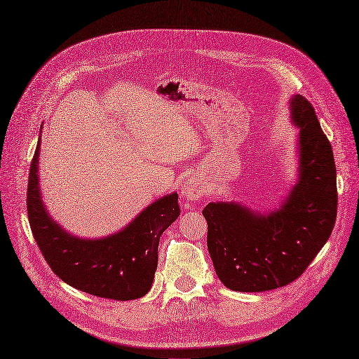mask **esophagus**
<instances>
[{"label":"esophagus","instance_id":"34e87169","mask_svg":"<svg viewBox=\"0 0 359 359\" xmlns=\"http://www.w3.org/2000/svg\"><path fill=\"white\" fill-rule=\"evenodd\" d=\"M180 195L184 200V203H187V207H192L196 201H200L201 196H203L201 183L194 177H188L187 180H183V183H182Z\"/></svg>","mask_w":359,"mask_h":359}]
</instances>
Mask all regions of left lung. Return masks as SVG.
I'll use <instances>...</instances> for the list:
<instances>
[{
    "label": "left lung",
    "mask_w": 359,
    "mask_h": 359,
    "mask_svg": "<svg viewBox=\"0 0 359 359\" xmlns=\"http://www.w3.org/2000/svg\"><path fill=\"white\" fill-rule=\"evenodd\" d=\"M297 127V180L281 205L262 213L238 201L210 203L207 247L224 287L260 293L284 287L304 272L328 241L337 215L336 164L309 100L290 99Z\"/></svg>",
    "instance_id": "1"
}]
</instances>
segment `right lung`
<instances>
[{
	"mask_svg": "<svg viewBox=\"0 0 359 359\" xmlns=\"http://www.w3.org/2000/svg\"><path fill=\"white\" fill-rule=\"evenodd\" d=\"M39 135L29 170L28 217L35 241L60 280L84 293L133 300L152 287L158 266L159 236L175 222L180 208L171 192L149 204L126 228L103 238H79L63 229L43 203L38 179Z\"/></svg>",
	"mask_w": 359,
	"mask_h": 359,
	"instance_id": "1",
	"label": "right lung"
}]
</instances>
